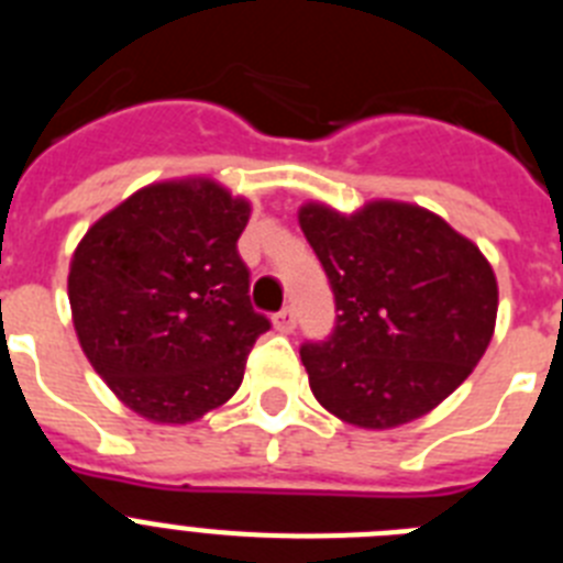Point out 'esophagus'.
Segmentation results:
<instances>
[{"mask_svg": "<svg viewBox=\"0 0 563 563\" xmlns=\"http://www.w3.org/2000/svg\"><path fill=\"white\" fill-rule=\"evenodd\" d=\"M273 327H276L278 332H292L296 330V312H292V307H285V310H278L276 316H273Z\"/></svg>", "mask_w": 563, "mask_h": 563, "instance_id": "obj_1", "label": "esophagus"}]
</instances>
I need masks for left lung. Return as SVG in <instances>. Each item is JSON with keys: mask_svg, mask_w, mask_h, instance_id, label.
Returning <instances> with one entry per match:
<instances>
[{"mask_svg": "<svg viewBox=\"0 0 563 563\" xmlns=\"http://www.w3.org/2000/svg\"><path fill=\"white\" fill-rule=\"evenodd\" d=\"M298 225L335 296V327L301 343L316 400L361 429L429 415L485 355L496 276L471 239L406 202L343 217L310 202Z\"/></svg>", "mask_w": 563, "mask_h": 563, "instance_id": "left-lung-1", "label": "left lung"}]
</instances>
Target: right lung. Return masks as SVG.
Instances as JSON below:
<instances>
[{
    "label": "right lung",
    "instance_id": "add662e5",
    "mask_svg": "<svg viewBox=\"0 0 563 563\" xmlns=\"http://www.w3.org/2000/svg\"><path fill=\"white\" fill-rule=\"evenodd\" d=\"M245 200L211 180L157 183L89 228L69 265L84 355L129 409L191 422L239 389L271 330L236 251Z\"/></svg>",
    "mask_w": 563,
    "mask_h": 563
}]
</instances>
